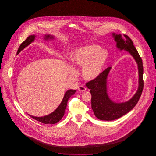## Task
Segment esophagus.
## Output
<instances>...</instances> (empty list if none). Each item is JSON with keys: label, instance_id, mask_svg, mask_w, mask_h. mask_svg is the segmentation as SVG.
<instances>
[{"label": "esophagus", "instance_id": "obj_1", "mask_svg": "<svg viewBox=\"0 0 156 156\" xmlns=\"http://www.w3.org/2000/svg\"><path fill=\"white\" fill-rule=\"evenodd\" d=\"M87 90V88L83 86V85H80L79 87H78V90L79 91H81V92H83V91H85V90Z\"/></svg>", "mask_w": 156, "mask_h": 156}]
</instances>
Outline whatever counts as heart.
Returning <instances> with one entry per match:
<instances>
[{
  "label": "heart",
  "instance_id": "1",
  "mask_svg": "<svg viewBox=\"0 0 156 156\" xmlns=\"http://www.w3.org/2000/svg\"><path fill=\"white\" fill-rule=\"evenodd\" d=\"M102 50L97 45H89L81 47L72 53L73 64L82 67V74L85 80L95 79L102 73L108 58V53ZM69 69L72 74H76L74 67L70 66Z\"/></svg>",
  "mask_w": 156,
  "mask_h": 156
}]
</instances>
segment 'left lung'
Segmentation results:
<instances>
[{
    "mask_svg": "<svg viewBox=\"0 0 156 156\" xmlns=\"http://www.w3.org/2000/svg\"><path fill=\"white\" fill-rule=\"evenodd\" d=\"M125 39L120 34L112 33L116 42V46L120 50L128 51L135 59L138 65L139 74V85L134 96L129 101L123 103H115L109 97L107 92V79L111 69L109 67L103 71L96 79L86 83L90 89L91 95V108L95 115L101 120H114L120 118L130 111L138 102L143 90V66L142 59L133 45L131 39L127 35H123Z\"/></svg>",
    "mask_w": 156,
    "mask_h": 156,
    "instance_id": "1",
    "label": "left lung"
}]
</instances>
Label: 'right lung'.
<instances>
[{
    "instance_id": "obj_1",
    "label": "right lung",
    "mask_w": 156,
    "mask_h": 156,
    "mask_svg": "<svg viewBox=\"0 0 156 156\" xmlns=\"http://www.w3.org/2000/svg\"><path fill=\"white\" fill-rule=\"evenodd\" d=\"M36 36L35 35H30L29 36L20 46L18 51L17 55L25 47L28 46L30 44L32 43L34 39H35ZM54 36L51 35H45L44 36V39L45 40H49V39H53ZM76 91V90H69L67 91H66L65 96L63 97V100H62L61 104L59 105V106L52 113L44 116V117H34L33 115H29L33 119L41 122L45 124H54L57 122H58L65 115V111L66 109V108L67 106V103L68 100L70 98V97L73 95L75 92Z\"/></svg>"
}]
</instances>
